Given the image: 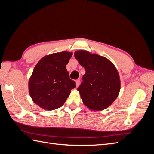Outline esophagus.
Returning <instances> with one entry per match:
<instances>
[{
  "label": "esophagus",
  "mask_w": 154,
  "mask_h": 154,
  "mask_svg": "<svg viewBox=\"0 0 154 154\" xmlns=\"http://www.w3.org/2000/svg\"><path fill=\"white\" fill-rule=\"evenodd\" d=\"M80 79H78V80H76V87H78L80 85Z\"/></svg>",
  "instance_id": "1"
}]
</instances>
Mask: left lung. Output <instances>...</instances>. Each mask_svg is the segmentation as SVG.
<instances>
[{"instance_id": "left-lung-1", "label": "left lung", "mask_w": 154, "mask_h": 154, "mask_svg": "<svg viewBox=\"0 0 154 154\" xmlns=\"http://www.w3.org/2000/svg\"><path fill=\"white\" fill-rule=\"evenodd\" d=\"M74 57L86 71L77 88L83 104L94 111L108 108L120 91L121 82L117 69L109 59L85 50L75 51Z\"/></svg>"}]
</instances>
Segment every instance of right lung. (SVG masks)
Returning <instances> with one entry per match:
<instances>
[{
	"label": "right lung",
	"instance_id": "right-lung-1",
	"mask_svg": "<svg viewBox=\"0 0 154 154\" xmlns=\"http://www.w3.org/2000/svg\"><path fill=\"white\" fill-rule=\"evenodd\" d=\"M72 52L46 55L37 63L29 80L32 100L42 109L53 110L62 106L76 83L69 78L66 65Z\"/></svg>",
	"mask_w": 154,
	"mask_h": 154
}]
</instances>
